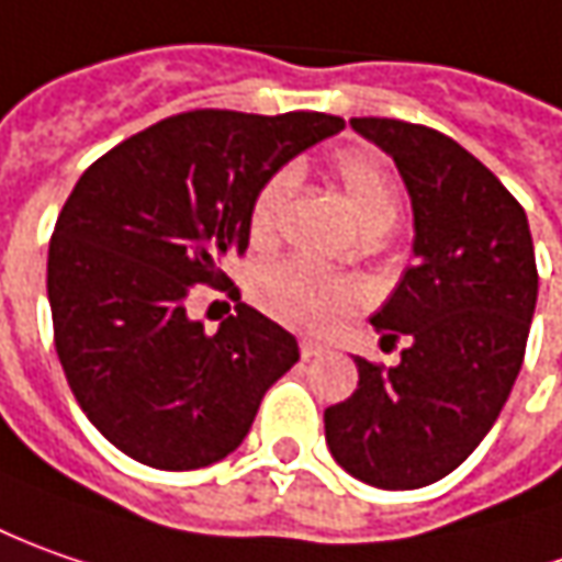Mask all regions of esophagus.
Here are the masks:
<instances>
[{
  "label": "esophagus",
  "mask_w": 562,
  "mask_h": 562,
  "mask_svg": "<svg viewBox=\"0 0 562 562\" xmlns=\"http://www.w3.org/2000/svg\"><path fill=\"white\" fill-rule=\"evenodd\" d=\"M299 348H301V358H317V355L326 351V345H319V341L314 339H301Z\"/></svg>",
  "instance_id": "1"
}]
</instances>
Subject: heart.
Wrapping results in <instances>:
<instances>
[{"label": "heart", "instance_id": "obj_1", "mask_svg": "<svg viewBox=\"0 0 562 562\" xmlns=\"http://www.w3.org/2000/svg\"><path fill=\"white\" fill-rule=\"evenodd\" d=\"M333 177L339 183L351 214L367 236L385 233L397 221L401 195L392 167L370 148H341L333 158ZM295 189L292 170L270 173L248 211V236L255 245H267L277 236L282 207ZM255 299L273 319L292 329L323 333L358 301V285L339 273H329L311 261H280L267 267L255 282Z\"/></svg>", "mask_w": 562, "mask_h": 562}]
</instances>
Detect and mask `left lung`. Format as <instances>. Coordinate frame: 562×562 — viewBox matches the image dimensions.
Instances as JSON below:
<instances>
[{"mask_svg":"<svg viewBox=\"0 0 562 562\" xmlns=\"http://www.w3.org/2000/svg\"><path fill=\"white\" fill-rule=\"evenodd\" d=\"M404 177L416 263L370 317L411 345L397 367L358 363L355 395L326 407L341 470L385 492L432 485L488 436L532 326L538 267L529 221L488 167L432 126L351 117Z\"/></svg>","mask_w":562,"mask_h":562,"instance_id":"obj_1","label":"left lung"}]
</instances>
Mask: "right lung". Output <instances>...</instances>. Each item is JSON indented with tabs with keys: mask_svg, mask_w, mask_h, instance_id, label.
<instances>
[{
	"mask_svg": "<svg viewBox=\"0 0 562 562\" xmlns=\"http://www.w3.org/2000/svg\"><path fill=\"white\" fill-rule=\"evenodd\" d=\"M341 126L319 111L199 108L130 136L77 180L49 243L55 351L117 451L180 473L243 445L299 341L243 304L221 263L248 248L258 186ZM195 284L237 301L214 337L188 317Z\"/></svg>",
	"mask_w": 562,
	"mask_h": 562,
	"instance_id": "obj_1",
	"label": "right lung"
}]
</instances>
